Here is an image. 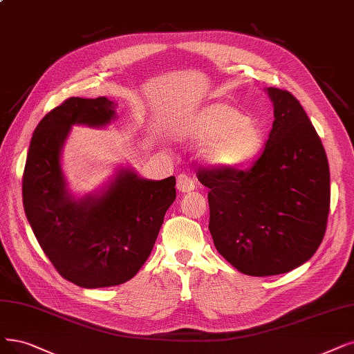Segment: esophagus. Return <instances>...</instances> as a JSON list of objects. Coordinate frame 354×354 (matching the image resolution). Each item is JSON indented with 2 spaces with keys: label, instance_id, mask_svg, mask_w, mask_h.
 <instances>
[{
  "label": "esophagus",
  "instance_id": "34e87169",
  "mask_svg": "<svg viewBox=\"0 0 354 354\" xmlns=\"http://www.w3.org/2000/svg\"><path fill=\"white\" fill-rule=\"evenodd\" d=\"M196 187V183L193 181V178H190L189 176L186 174H180L177 177V189L181 192V193H189L192 190H194Z\"/></svg>",
  "mask_w": 354,
  "mask_h": 354
}]
</instances>
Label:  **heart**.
<instances>
[{
  "label": "heart",
  "mask_w": 354,
  "mask_h": 354,
  "mask_svg": "<svg viewBox=\"0 0 354 354\" xmlns=\"http://www.w3.org/2000/svg\"><path fill=\"white\" fill-rule=\"evenodd\" d=\"M180 135L205 142L201 158L212 169L234 173L250 167L264 148L261 126L241 110L226 103H212L196 111Z\"/></svg>",
  "instance_id": "1"
}]
</instances>
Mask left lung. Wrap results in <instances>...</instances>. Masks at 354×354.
<instances>
[{"label":"left lung","mask_w":354,"mask_h":354,"mask_svg":"<svg viewBox=\"0 0 354 354\" xmlns=\"http://www.w3.org/2000/svg\"><path fill=\"white\" fill-rule=\"evenodd\" d=\"M274 122L248 169L199 171L209 187V231L221 256L248 276L288 273L314 256L330 212V168L321 139L289 91L268 87Z\"/></svg>","instance_id":"8db88e82"}]
</instances>
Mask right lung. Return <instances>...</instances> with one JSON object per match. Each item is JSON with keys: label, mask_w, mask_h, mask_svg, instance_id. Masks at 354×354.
I'll list each match as a JSON object with an SVG mask.
<instances>
[{"label": "right lung", "mask_w": 354, "mask_h": 354, "mask_svg": "<svg viewBox=\"0 0 354 354\" xmlns=\"http://www.w3.org/2000/svg\"><path fill=\"white\" fill-rule=\"evenodd\" d=\"M106 97H71L33 132L23 173V206L35 236L58 273L86 289L131 280L153 248L176 177L140 178L120 169L107 190L74 199L61 168V149L73 124L100 128L116 118Z\"/></svg>", "instance_id": "obj_1"}]
</instances>
